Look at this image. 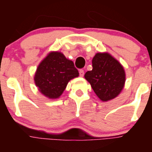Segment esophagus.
Masks as SVG:
<instances>
[{
  "label": "esophagus",
  "instance_id": "34e87169",
  "mask_svg": "<svg viewBox=\"0 0 152 152\" xmlns=\"http://www.w3.org/2000/svg\"><path fill=\"white\" fill-rule=\"evenodd\" d=\"M84 75V70L82 69H80V71H79V75H80V77H83Z\"/></svg>",
  "mask_w": 152,
  "mask_h": 152
}]
</instances>
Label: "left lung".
Returning <instances> with one entry per match:
<instances>
[{
	"instance_id": "left-lung-1",
	"label": "left lung",
	"mask_w": 152,
	"mask_h": 152,
	"mask_svg": "<svg viewBox=\"0 0 152 152\" xmlns=\"http://www.w3.org/2000/svg\"><path fill=\"white\" fill-rule=\"evenodd\" d=\"M93 69L84 75L96 96L108 101L118 96L124 88L126 73L116 58L107 52H99L92 60Z\"/></svg>"
}]
</instances>
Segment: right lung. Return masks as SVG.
<instances>
[{"mask_svg":"<svg viewBox=\"0 0 152 152\" xmlns=\"http://www.w3.org/2000/svg\"><path fill=\"white\" fill-rule=\"evenodd\" d=\"M74 62L58 52H52L39 64L34 80L40 92L50 99L58 98L70 80L78 77Z\"/></svg>","mask_w":152,"mask_h":152,"instance_id":"1","label":"right lung"}]
</instances>
